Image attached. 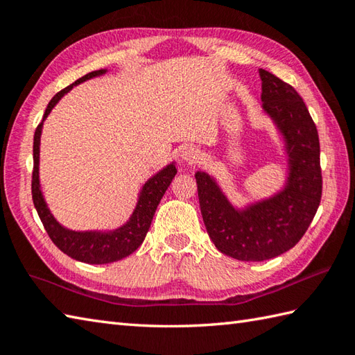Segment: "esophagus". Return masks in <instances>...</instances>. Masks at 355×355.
Listing matches in <instances>:
<instances>
[{"instance_id": "obj_1", "label": "esophagus", "mask_w": 355, "mask_h": 355, "mask_svg": "<svg viewBox=\"0 0 355 355\" xmlns=\"http://www.w3.org/2000/svg\"><path fill=\"white\" fill-rule=\"evenodd\" d=\"M180 158H182V162L186 164H195L201 160V153L197 148L187 146L182 150V155H180Z\"/></svg>"}]
</instances>
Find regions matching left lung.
Returning a JSON list of instances; mask_svg holds the SVG:
<instances>
[{
    "label": "left lung",
    "instance_id": "1",
    "mask_svg": "<svg viewBox=\"0 0 355 355\" xmlns=\"http://www.w3.org/2000/svg\"><path fill=\"white\" fill-rule=\"evenodd\" d=\"M262 112L273 122L286 160L285 182L268 197L238 207L216 178L195 172L202 221L221 253L238 261H267L304 236L322 197L318 128L291 85L259 69Z\"/></svg>",
    "mask_w": 355,
    "mask_h": 355
}]
</instances>
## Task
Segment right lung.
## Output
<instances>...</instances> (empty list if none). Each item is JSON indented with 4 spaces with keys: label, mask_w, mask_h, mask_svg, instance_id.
<instances>
[{
    "label": "right lung",
    "mask_w": 355,
    "mask_h": 355,
    "mask_svg": "<svg viewBox=\"0 0 355 355\" xmlns=\"http://www.w3.org/2000/svg\"><path fill=\"white\" fill-rule=\"evenodd\" d=\"M105 73H108L107 69L88 73L85 76L79 78L76 82H73L71 85L64 88L62 92L55 94V97L49 102L47 108H45L42 122L37 125L33 137L32 197L36 212L40 215L49 236L51 238L53 243L56 244L59 250H62L73 259L85 263H96V266L97 263H110L120 261L137 250L143 241H145L146 233L150 227V223H153L157 206L160 205V200L163 198L164 192L168 191L169 184L172 183V180L177 173L175 162H172L169 164H166L164 168L158 171L157 173H154L153 177L148 178L139 192L137 202H135L132 214L128 218L126 223H123L117 229L71 230L64 227V225L53 216L42 195L40 180V146L44 120L49 117L51 110L56 107L58 102L61 101L73 87H78L82 82L93 78L103 76Z\"/></svg>",
    "instance_id": "obj_1"
}]
</instances>
